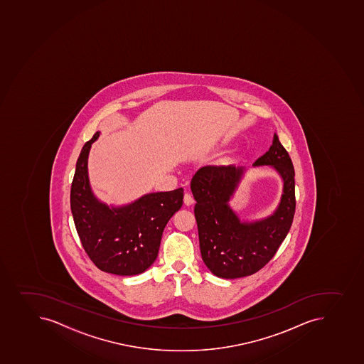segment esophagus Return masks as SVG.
<instances>
[{"instance_id": "obj_1", "label": "esophagus", "mask_w": 364, "mask_h": 364, "mask_svg": "<svg viewBox=\"0 0 364 364\" xmlns=\"http://www.w3.org/2000/svg\"><path fill=\"white\" fill-rule=\"evenodd\" d=\"M183 204L186 205V206H191V205H193V197H192L191 194L185 193V196H183Z\"/></svg>"}]
</instances>
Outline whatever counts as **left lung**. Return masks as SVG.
Segmentation results:
<instances>
[{
  "mask_svg": "<svg viewBox=\"0 0 364 364\" xmlns=\"http://www.w3.org/2000/svg\"><path fill=\"white\" fill-rule=\"evenodd\" d=\"M263 166L281 178V199L271 215L252 220L240 218L230 205L247 172L245 167L208 165L191 181L201 258L217 277L235 279L259 271L290 231L296 208L294 170L277 133L269 151L252 165Z\"/></svg>",
  "mask_w": 364,
  "mask_h": 364,
  "instance_id": "left-lung-1",
  "label": "left lung"
}]
</instances>
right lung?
Segmentation results:
<instances>
[{
	"label": "right lung",
	"mask_w": 364,
	"mask_h": 364,
	"mask_svg": "<svg viewBox=\"0 0 364 364\" xmlns=\"http://www.w3.org/2000/svg\"><path fill=\"white\" fill-rule=\"evenodd\" d=\"M81 149L70 187V210L83 249L100 270L135 276L149 269L159 252L164 229L183 205V190L151 192L129 204L108 205L94 194L88 177L90 147Z\"/></svg>",
	"instance_id": "1"
}]
</instances>
